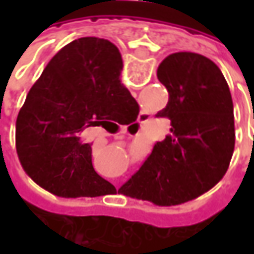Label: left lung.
I'll return each instance as SVG.
<instances>
[{
	"label": "left lung",
	"instance_id": "1",
	"mask_svg": "<svg viewBox=\"0 0 254 254\" xmlns=\"http://www.w3.org/2000/svg\"><path fill=\"white\" fill-rule=\"evenodd\" d=\"M157 76L170 94L157 117L170 119L171 134L120 192L172 206L198 198L225 175L235 148L233 102L219 67L199 54L167 56Z\"/></svg>",
	"mask_w": 254,
	"mask_h": 254
}]
</instances>
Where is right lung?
<instances>
[{
  "instance_id": "1",
  "label": "right lung",
  "mask_w": 254,
  "mask_h": 254,
  "mask_svg": "<svg viewBox=\"0 0 254 254\" xmlns=\"http://www.w3.org/2000/svg\"><path fill=\"white\" fill-rule=\"evenodd\" d=\"M122 55L107 39L86 36L46 64L16 119V152L26 174L64 198L97 196L106 181L92 165L87 127L128 124L138 104L122 83ZM117 126V124H114Z\"/></svg>"
}]
</instances>
